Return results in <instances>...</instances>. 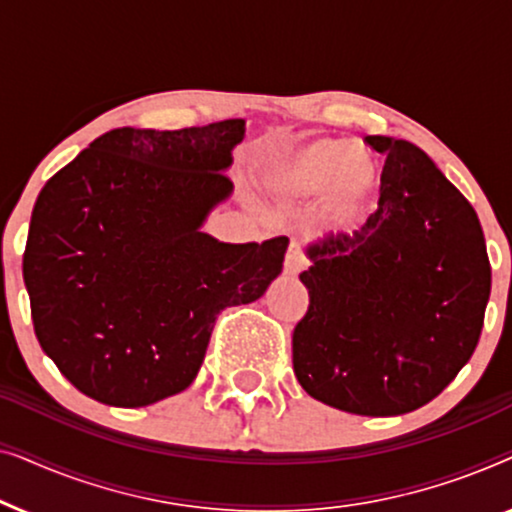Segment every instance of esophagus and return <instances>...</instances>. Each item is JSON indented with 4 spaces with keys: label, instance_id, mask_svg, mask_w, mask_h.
Instances as JSON below:
<instances>
[{
    "label": "esophagus",
    "instance_id": "1",
    "mask_svg": "<svg viewBox=\"0 0 512 512\" xmlns=\"http://www.w3.org/2000/svg\"><path fill=\"white\" fill-rule=\"evenodd\" d=\"M305 256L300 254V249H298V244H293L291 242V247H289V254H286V258H284V272L286 275H291V277H296L300 270H305Z\"/></svg>",
    "mask_w": 512,
    "mask_h": 512
}]
</instances>
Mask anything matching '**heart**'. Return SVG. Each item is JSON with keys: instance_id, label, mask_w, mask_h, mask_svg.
Segmentation results:
<instances>
[{"instance_id": "heart-1", "label": "heart", "mask_w": 512, "mask_h": 512, "mask_svg": "<svg viewBox=\"0 0 512 512\" xmlns=\"http://www.w3.org/2000/svg\"><path fill=\"white\" fill-rule=\"evenodd\" d=\"M349 165L352 153L345 144L319 139L270 153L263 160L261 181L268 191L293 200L317 198L328 191L324 219L347 223L359 209V195L349 179ZM359 179H366V170H361Z\"/></svg>"}]
</instances>
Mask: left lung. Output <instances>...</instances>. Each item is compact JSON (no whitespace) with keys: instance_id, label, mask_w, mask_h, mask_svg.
I'll use <instances>...</instances> for the list:
<instances>
[{"instance_id":"left-lung-1","label":"left lung","mask_w":512,"mask_h":512,"mask_svg":"<svg viewBox=\"0 0 512 512\" xmlns=\"http://www.w3.org/2000/svg\"><path fill=\"white\" fill-rule=\"evenodd\" d=\"M366 142L384 156L377 212L307 244L293 373L331 408L394 417L433 401L473 356L492 268L478 214L436 163L405 139Z\"/></svg>"}]
</instances>
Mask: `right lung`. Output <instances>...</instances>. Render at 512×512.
Returning <instances> with one entry per match:
<instances>
[{"label":"right lung","mask_w":512,"mask_h":512,"mask_svg":"<svg viewBox=\"0 0 512 512\" xmlns=\"http://www.w3.org/2000/svg\"><path fill=\"white\" fill-rule=\"evenodd\" d=\"M244 125L109 130L41 188L23 279L41 349L81 394L144 408L191 387L219 312L282 272L289 237L202 233Z\"/></svg>","instance_id":"add662e5"}]
</instances>
